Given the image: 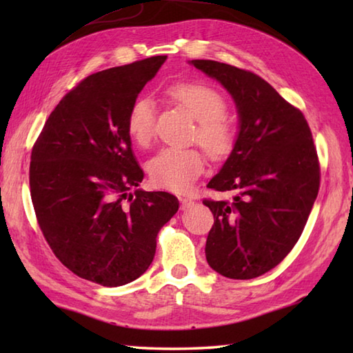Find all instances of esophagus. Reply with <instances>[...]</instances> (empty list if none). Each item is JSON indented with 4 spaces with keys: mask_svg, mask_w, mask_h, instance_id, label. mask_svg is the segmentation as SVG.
<instances>
[{
    "mask_svg": "<svg viewBox=\"0 0 353 353\" xmlns=\"http://www.w3.org/2000/svg\"><path fill=\"white\" fill-rule=\"evenodd\" d=\"M194 205V201L191 200V199H186V197H183V199H181V209H188L190 206H192Z\"/></svg>",
    "mask_w": 353,
    "mask_h": 353,
    "instance_id": "1",
    "label": "esophagus"
}]
</instances>
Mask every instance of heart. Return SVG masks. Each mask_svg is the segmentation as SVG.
Wrapping results in <instances>:
<instances>
[{"label": "heart", "mask_w": 353, "mask_h": 353, "mask_svg": "<svg viewBox=\"0 0 353 353\" xmlns=\"http://www.w3.org/2000/svg\"><path fill=\"white\" fill-rule=\"evenodd\" d=\"M168 92L199 121L194 139L205 152L212 159L229 154L235 142V130L223 117L226 103L221 94L203 83H179L171 86ZM154 115L156 104L150 97H139L132 103L125 129L134 144L147 145L152 139ZM203 165V154L196 148L165 147L147 162V171L157 188L183 192L201 174Z\"/></svg>", "instance_id": "1"}]
</instances>
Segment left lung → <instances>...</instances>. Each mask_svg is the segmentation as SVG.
<instances>
[{"mask_svg": "<svg viewBox=\"0 0 353 353\" xmlns=\"http://www.w3.org/2000/svg\"><path fill=\"white\" fill-rule=\"evenodd\" d=\"M190 63L226 89L238 114L234 148L208 183L234 191V201H203L214 214L206 261L229 279H253L291 252L317 199L312 134L302 112L256 74L215 61Z\"/></svg>", "mask_w": 353, "mask_h": 353, "instance_id": "8db88e82", "label": "left lung"}]
</instances>
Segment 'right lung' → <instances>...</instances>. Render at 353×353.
Wrapping results in <instances>:
<instances>
[{
	"label": "right lung",
	"mask_w": 353,
	"mask_h": 353,
	"mask_svg": "<svg viewBox=\"0 0 353 353\" xmlns=\"http://www.w3.org/2000/svg\"><path fill=\"white\" fill-rule=\"evenodd\" d=\"M165 61L86 77L51 112L32 152L30 194L45 239L65 267L103 287L145 273L157 232L179 209L170 192L138 190L144 171L125 129L132 103Z\"/></svg>",
	"instance_id": "obj_1"
}]
</instances>
